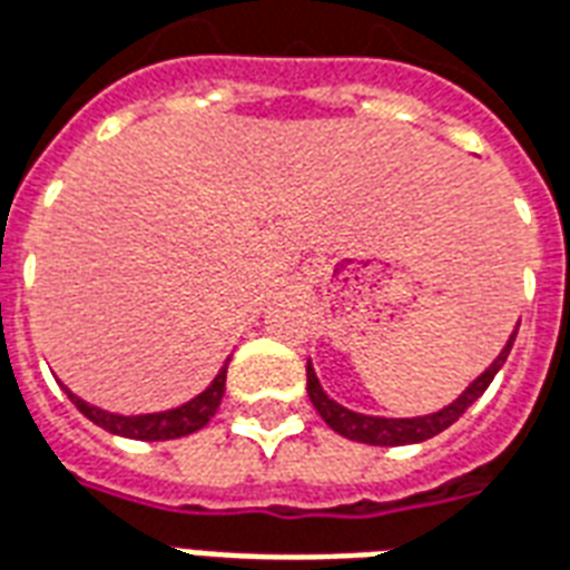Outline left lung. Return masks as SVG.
<instances>
[{
    "mask_svg": "<svg viewBox=\"0 0 570 570\" xmlns=\"http://www.w3.org/2000/svg\"><path fill=\"white\" fill-rule=\"evenodd\" d=\"M513 338H517V332L510 335V341L499 353V360L492 362V365L480 374L478 381L471 383V386L459 395L456 402L446 404L444 411H438V414L414 416V420H383V416H365V414H356V411H347V407H341L338 402H332L326 392H323L317 374H314L311 365H307V395H311V402H314V407H317V414L326 420L328 429H335L338 435L350 438V441H360V444H374V446L420 444V441H425V438L441 435L446 425L456 423L459 416L465 414L468 407H471V404L478 402L480 395L487 392L492 377L499 374V368L504 365V360H508L510 347H513Z\"/></svg>",
    "mask_w": 570,
    "mask_h": 570,
    "instance_id": "8db88e82",
    "label": "left lung"
}]
</instances>
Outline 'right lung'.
I'll return each instance as SVG.
<instances>
[{"label": "right lung", "mask_w": 570, "mask_h": 570, "mask_svg": "<svg viewBox=\"0 0 570 570\" xmlns=\"http://www.w3.org/2000/svg\"><path fill=\"white\" fill-rule=\"evenodd\" d=\"M223 392H226V365H223L220 374L214 377V383H210L208 390L202 392V395H196L193 402L180 404V407H175V411H166V414L117 416V414H108V411H99V407H92V404L81 402V399H78V395H71V392H69V399L75 402V407L87 416V420H92L96 425H102V429H108V432H114V435L135 438V441H171V438H184L208 423L210 416L217 414V407H220Z\"/></svg>", "instance_id": "1"}]
</instances>
